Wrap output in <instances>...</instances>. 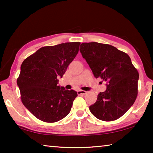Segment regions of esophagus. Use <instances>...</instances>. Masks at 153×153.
<instances>
[{
	"label": "esophagus",
	"mask_w": 153,
	"mask_h": 153,
	"mask_svg": "<svg viewBox=\"0 0 153 153\" xmlns=\"http://www.w3.org/2000/svg\"><path fill=\"white\" fill-rule=\"evenodd\" d=\"M86 94V92L84 91V90H78V91H77V94L78 95H84Z\"/></svg>",
	"instance_id": "1"
}]
</instances>
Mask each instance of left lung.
Masks as SVG:
<instances>
[{
  "label": "left lung",
  "mask_w": 153,
  "mask_h": 153,
  "mask_svg": "<svg viewBox=\"0 0 153 153\" xmlns=\"http://www.w3.org/2000/svg\"><path fill=\"white\" fill-rule=\"evenodd\" d=\"M79 51L96 78L107 82V90L90 106L94 117L112 121L123 116L138 96V72L128 54L107 44L84 42Z\"/></svg>",
  "instance_id": "1"
}]
</instances>
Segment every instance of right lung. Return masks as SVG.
Returning a JSON list of instances; mask_svg holds the SVG:
<instances>
[{
	"label": "right lung",
	"mask_w": 153,
	"mask_h": 153,
	"mask_svg": "<svg viewBox=\"0 0 153 153\" xmlns=\"http://www.w3.org/2000/svg\"><path fill=\"white\" fill-rule=\"evenodd\" d=\"M80 42L44 46L23 61L17 83L21 100L33 116L55 123L70 112L77 92L58 86L67 67L76 57Z\"/></svg>",
	"instance_id": "obj_1"
}]
</instances>
